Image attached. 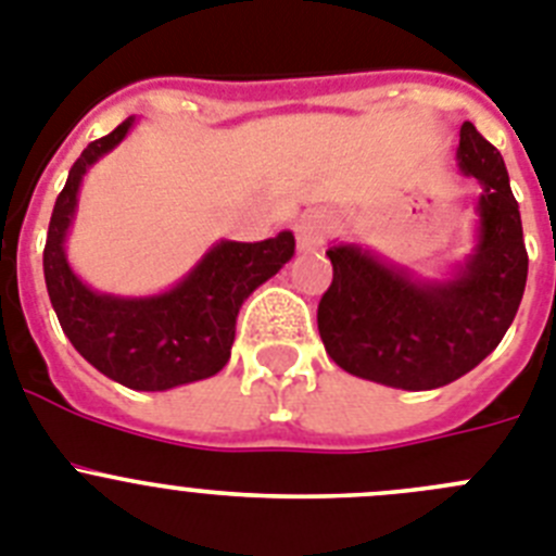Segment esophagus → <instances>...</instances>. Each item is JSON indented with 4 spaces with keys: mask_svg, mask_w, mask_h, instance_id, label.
Wrapping results in <instances>:
<instances>
[{
    "mask_svg": "<svg viewBox=\"0 0 556 556\" xmlns=\"http://www.w3.org/2000/svg\"><path fill=\"white\" fill-rule=\"evenodd\" d=\"M329 235V216L324 210H313V213H304L296 224V238H299V249L302 252H315V249H321L324 241H327Z\"/></svg>",
    "mask_w": 556,
    "mask_h": 556,
    "instance_id": "34e87169",
    "label": "esophagus"
}]
</instances>
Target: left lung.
Here are the masks:
<instances>
[{
  "label": "left lung",
  "mask_w": 556,
  "mask_h": 556,
  "mask_svg": "<svg viewBox=\"0 0 556 556\" xmlns=\"http://www.w3.org/2000/svg\"><path fill=\"white\" fill-rule=\"evenodd\" d=\"M457 160L482 197L477 249L452 279H418L354 243L329 247L318 332L343 371L388 388H443L477 368L513 324L529 257L507 166L471 122L459 127Z\"/></svg>",
  "instance_id": "1"
}]
</instances>
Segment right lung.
Wrapping results in <instances>:
<instances>
[{
    "label": "right lung",
    "mask_w": 556,
    "mask_h": 556,
    "mask_svg": "<svg viewBox=\"0 0 556 556\" xmlns=\"http://www.w3.org/2000/svg\"><path fill=\"white\" fill-rule=\"evenodd\" d=\"M135 118L88 143L60 191L43 249V277L58 321L72 346L113 382L132 390H168L199 382L227 365L238 309L249 293L293 257V232L257 243L222 241L191 274L157 296H110L91 290L66 260V235L79 182L102 154L116 149Z\"/></svg>",
    "instance_id": "right-lung-1"
}]
</instances>
